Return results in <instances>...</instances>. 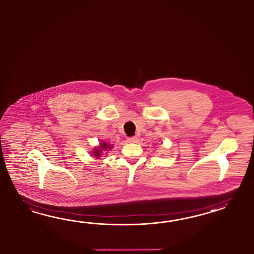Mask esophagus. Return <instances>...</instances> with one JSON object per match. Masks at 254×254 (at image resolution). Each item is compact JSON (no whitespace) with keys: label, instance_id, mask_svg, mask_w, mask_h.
Instances as JSON below:
<instances>
[{"label":"esophagus","instance_id":"1","mask_svg":"<svg viewBox=\"0 0 254 254\" xmlns=\"http://www.w3.org/2000/svg\"><path fill=\"white\" fill-rule=\"evenodd\" d=\"M127 140L128 143H135V142H137V137H135V136H134V137H127Z\"/></svg>","mask_w":254,"mask_h":254}]
</instances>
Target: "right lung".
Listing matches in <instances>:
<instances>
[{
	"instance_id": "right-lung-1",
	"label": "right lung",
	"mask_w": 254,
	"mask_h": 254,
	"mask_svg": "<svg viewBox=\"0 0 254 254\" xmlns=\"http://www.w3.org/2000/svg\"><path fill=\"white\" fill-rule=\"evenodd\" d=\"M111 149H112V145L107 144V143L103 142V143H101L99 147L94 148L92 153H93V156H95L98 159L103 154V151H110Z\"/></svg>"
}]
</instances>
